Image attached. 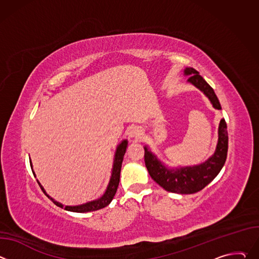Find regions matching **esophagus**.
I'll use <instances>...</instances> for the list:
<instances>
[{
  "mask_svg": "<svg viewBox=\"0 0 259 259\" xmlns=\"http://www.w3.org/2000/svg\"><path fill=\"white\" fill-rule=\"evenodd\" d=\"M142 136V131L138 127H133L129 131V137L134 139H139Z\"/></svg>",
  "mask_w": 259,
  "mask_h": 259,
  "instance_id": "obj_1",
  "label": "esophagus"
}]
</instances>
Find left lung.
Wrapping results in <instances>:
<instances>
[{"label": "left lung", "mask_w": 259, "mask_h": 259, "mask_svg": "<svg viewBox=\"0 0 259 259\" xmlns=\"http://www.w3.org/2000/svg\"><path fill=\"white\" fill-rule=\"evenodd\" d=\"M184 76L190 77L188 79V83L203 92L215 109H221L214 90L199 75V71L193 67H186L184 68ZM228 146L229 136L227 123L225 119H221L218 125V140L215 152L205 162L187 167H168L150 150L147 145L143 146L144 162L151 177L165 191L181 195H190L203 190L218 175L226 163Z\"/></svg>", "instance_id": "left-lung-1"}]
</instances>
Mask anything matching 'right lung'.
Listing matches in <instances>:
<instances>
[{"mask_svg":"<svg viewBox=\"0 0 259 259\" xmlns=\"http://www.w3.org/2000/svg\"><path fill=\"white\" fill-rule=\"evenodd\" d=\"M127 145H128V140L127 139H124L122 140L116 149V153H115V157H114V164H113V169H112V175H110V178H109V182L107 184V188L105 190V192L103 193V195L96 199V200H93V201H90V202H87L85 204H82V205H76V206H63L61 203L55 201L52 197H50L45 189L43 188L42 184L40 183V181L36 179V181H38L40 188L42 189L43 193L58 207L60 208H63L67 211H70V212H78V213H86V212H90V211H96V210H99V209H102L104 207H106L110 202H112V200L114 199L115 195H116V192L118 190V187H119V182H120V173H121V168H122V163H123V159H124V155L126 153V150H127ZM29 163H30V167H31V171L35 177V174L33 172V169H32V164H31V160H29Z\"/></svg>","mask_w":259,"mask_h":259,"instance_id":"add662e5","label":"right lung"}]
</instances>
